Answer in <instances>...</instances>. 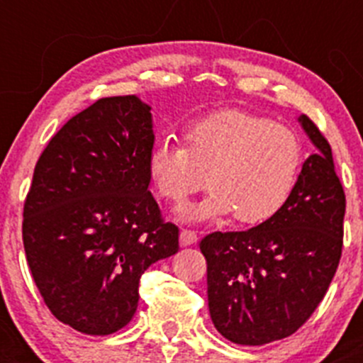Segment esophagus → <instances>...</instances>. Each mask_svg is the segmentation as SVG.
<instances>
[{"mask_svg": "<svg viewBox=\"0 0 363 363\" xmlns=\"http://www.w3.org/2000/svg\"><path fill=\"white\" fill-rule=\"evenodd\" d=\"M196 240H199V235L193 230H181V237H179L181 246H193V244H196Z\"/></svg>", "mask_w": 363, "mask_h": 363, "instance_id": "1", "label": "esophagus"}]
</instances>
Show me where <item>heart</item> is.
Listing matches in <instances>:
<instances>
[{
  "mask_svg": "<svg viewBox=\"0 0 363 363\" xmlns=\"http://www.w3.org/2000/svg\"><path fill=\"white\" fill-rule=\"evenodd\" d=\"M182 145L161 142L147 161L160 199L179 205L207 184L203 202L182 211L191 221L233 214L256 226L276 218L294 195L303 163L298 135L269 117L221 111L184 126Z\"/></svg>",
  "mask_w": 363,
  "mask_h": 363,
  "instance_id": "1",
  "label": "heart"
}]
</instances>
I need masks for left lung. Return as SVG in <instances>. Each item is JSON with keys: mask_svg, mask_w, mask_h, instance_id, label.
<instances>
[{"mask_svg": "<svg viewBox=\"0 0 363 363\" xmlns=\"http://www.w3.org/2000/svg\"><path fill=\"white\" fill-rule=\"evenodd\" d=\"M298 121L318 151L302 164L286 207L269 223L200 242L212 323L242 346L295 334L323 300L342 252L346 196L332 147L309 117Z\"/></svg>", "mask_w": 363, "mask_h": 363, "instance_id": "1", "label": "left lung"}]
</instances>
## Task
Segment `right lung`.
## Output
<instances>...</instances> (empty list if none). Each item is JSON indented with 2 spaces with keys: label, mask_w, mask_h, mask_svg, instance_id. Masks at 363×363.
I'll return each mask as SVG.
<instances>
[{
  "label": "right lung",
  "mask_w": 363,
  "mask_h": 363,
  "mask_svg": "<svg viewBox=\"0 0 363 363\" xmlns=\"http://www.w3.org/2000/svg\"><path fill=\"white\" fill-rule=\"evenodd\" d=\"M151 107L135 94L100 98L50 138L24 202L29 270L50 313L87 335L126 327L140 276L179 251L149 191Z\"/></svg>",
  "instance_id": "right-lung-1"
}]
</instances>
